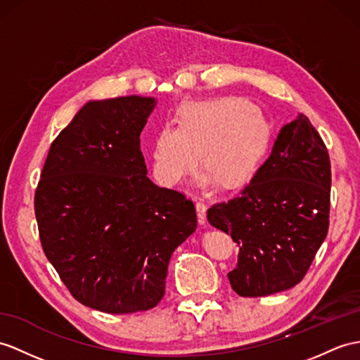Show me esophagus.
<instances>
[{
	"label": "esophagus",
	"mask_w": 360,
	"mask_h": 360,
	"mask_svg": "<svg viewBox=\"0 0 360 360\" xmlns=\"http://www.w3.org/2000/svg\"><path fill=\"white\" fill-rule=\"evenodd\" d=\"M195 207H197V218H198V223L200 224H205L206 223V205L203 203V201H197L195 203Z\"/></svg>",
	"instance_id": "esophagus-1"
}]
</instances>
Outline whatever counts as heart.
<instances>
[{"mask_svg":"<svg viewBox=\"0 0 360 360\" xmlns=\"http://www.w3.org/2000/svg\"><path fill=\"white\" fill-rule=\"evenodd\" d=\"M269 124L262 111L240 98L188 101L180 105L175 127L155 131L151 145L154 179L175 186L194 172L206 169L203 188L218 181L224 188L246 183L264 155Z\"/></svg>","mask_w":360,"mask_h":360,"instance_id":"obj_1","label":"heart"}]
</instances>
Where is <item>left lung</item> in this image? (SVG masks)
Returning a JSON list of instances; mask_svg holds the SVG:
<instances>
[{
    "instance_id": "obj_1",
    "label": "left lung",
    "mask_w": 360,
    "mask_h": 360,
    "mask_svg": "<svg viewBox=\"0 0 360 360\" xmlns=\"http://www.w3.org/2000/svg\"><path fill=\"white\" fill-rule=\"evenodd\" d=\"M330 188L327 146L300 114L241 194L207 209V221L240 248L227 274L236 293L267 296L302 281L328 232Z\"/></svg>"
}]
</instances>
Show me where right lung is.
<instances>
[{
	"label": "right lung",
	"mask_w": 360,
	"mask_h": 360,
	"mask_svg": "<svg viewBox=\"0 0 360 360\" xmlns=\"http://www.w3.org/2000/svg\"><path fill=\"white\" fill-rule=\"evenodd\" d=\"M155 103L86 102L51 143L34 192L47 259L76 301L103 313L159 304L172 252L197 229L194 203L146 175L140 133Z\"/></svg>",
	"instance_id": "add662e5"
}]
</instances>
